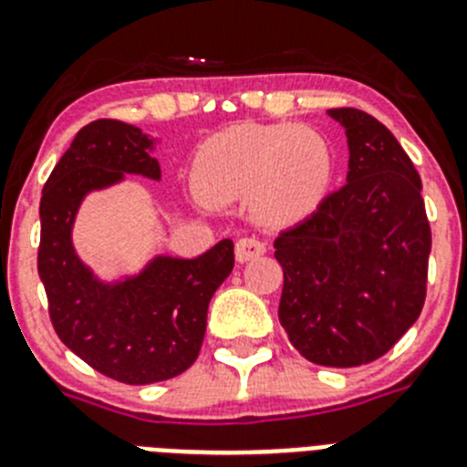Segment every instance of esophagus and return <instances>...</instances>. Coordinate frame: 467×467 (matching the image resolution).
<instances>
[{"label":"esophagus","mask_w":467,"mask_h":467,"mask_svg":"<svg viewBox=\"0 0 467 467\" xmlns=\"http://www.w3.org/2000/svg\"><path fill=\"white\" fill-rule=\"evenodd\" d=\"M264 253H266V245L262 241H257V238H241L236 243V259L241 264L250 262L254 257H262Z\"/></svg>","instance_id":"34e87169"}]
</instances>
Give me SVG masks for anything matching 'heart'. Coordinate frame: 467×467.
Returning a JSON list of instances; mask_svg holds the SVG:
<instances>
[{
	"mask_svg": "<svg viewBox=\"0 0 467 467\" xmlns=\"http://www.w3.org/2000/svg\"><path fill=\"white\" fill-rule=\"evenodd\" d=\"M332 180L323 135L296 123L234 126L201 144L193 161L198 196L213 205L250 198L269 226H290L320 208Z\"/></svg>",
	"mask_w": 467,
	"mask_h": 467,
	"instance_id": "obj_1",
	"label": "heart"
}]
</instances>
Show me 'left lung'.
Wrapping results in <instances>:
<instances>
[{"mask_svg": "<svg viewBox=\"0 0 467 467\" xmlns=\"http://www.w3.org/2000/svg\"><path fill=\"white\" fill-rule=\"evenodd\" d=\"M327 114L348 138V175L275 238L278 317L306 360L358 367L388 353L420 316L431 224L420 177L395 135L353 107Z\"/></svg>", "mask_w": 467, "mask_h": 467, "instance_id": "left-lung-1", "label": "left lung"}]
</instances>
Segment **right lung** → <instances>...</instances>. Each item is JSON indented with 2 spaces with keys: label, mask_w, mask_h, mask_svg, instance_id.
Here are the masks:
<instances>
[{
  "label": "right lung",
  "mask_w": 467,
  "mask_h": 467,
  "mask_svg": "<svg viewBox=\"0 0 467 467\" xmlns=\"http://www.w3.org/2000/svg\"><path fill=\"white\" fill-rule=\"evenodd\" d=\"M159 140L142 128L98 119L77 133L44 184L36 269L56 334L93 369L130 386L166 381L193 365L208 304L234 269V241L198 257L154 254L138 274L105 280L72 241L81 203L126 175L161 180Z\"/></svg>",
  "instance_id": "right-lung-1"
}]
</instances>
